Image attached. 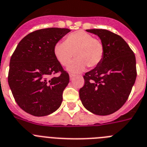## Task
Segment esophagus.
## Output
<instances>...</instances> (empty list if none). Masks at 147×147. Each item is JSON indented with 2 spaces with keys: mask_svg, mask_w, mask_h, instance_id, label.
I'll return each mask as SVG.
<instances>
[{
  "mask_svg": "<svg viewBox=\"0 0 147 147\" xmlns=\"http://www.w3.org/2000/svg\"><path fill=\"white\" fill-rule=\"evenodd\" d=\"M69 77H70V79H72L74 77V74H69Z\"/></svg>",
  "mask_w": 147,
  "mask_h": 147,
  "instance_id": "esophagus-1",
  "label": "esophagus"
}]
</instances>
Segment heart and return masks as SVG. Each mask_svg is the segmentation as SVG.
Segmentation results:
<instances>
[{"label":"heart","mask_w":147,"mask_h":147,"mask_svg":"<svg viewBox=\"0 0 147 147\" xmlns=\"http://www.w3.org/2000/svg\"><path fill=\"white\" fill-rule=\"evenodd\" d=\"M53 51L56 60L63 66L68 65L73 55H74L76 58L67 68V71L72 74L82 72L87 66H98L104 55V47L101 41L83 30L68 34L65 38L64 42L55 44Z\"/></svg>","instance_id":"1"}]
</instances>
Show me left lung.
I'll return each mask as SVG.
<instances>
[{"label":"left lung","instance_id":"left-lung-1","mask_svg":"<svg viewBox=\"0 0 147 147\" xmlns=\"http://www.w3.org/2000/svg\"><path fill=\"white\" fill-rule=\"evenodd\" d=\"M97 35L104 47L101 63L84 76L79 90L86 109L97 115H109L126 102L136 79V57L121 36L103 29L86 30Z\"/></svg>","mask_w":147,"mask_h":147}]
</instances>
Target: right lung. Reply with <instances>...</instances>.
Masks as SVG:
<instances>
[{
	"instance_id": "add662e5",
	"label": "right lung",
	"mask_w": 147,
	"mask_h": 147,
	"mask_svg": "<svg viewBox=\"0 0 147 147\" xmlns=\"http://www.w3.org/2000/svg\"><path fill=\"white\" fill-rule=\"evenodd\" d=\"M68 28L38 30L24 37L12 55L8 82L18 106L36 117L52 114L63 101L69 75L54 55V47ZM61 72L57 78L51 75Z\"/></svg>"
}]
</instances>
